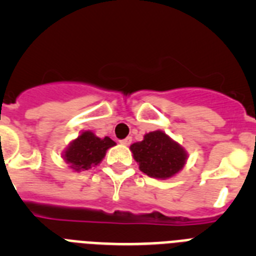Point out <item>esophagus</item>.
I'll return each instance as SVG.
<instances>
[{
  "label": "esophagus",
  "instance_id": "1",
  "mask_svg": "<svg viewBox=\"0 0 256 256\" xmlns=\"http://www.w3.org/2000/svg\"><path fill=\"white\" fill-rule=\"evenodd\" d=\"M130 142H132V138H130V137H126V138L122 140V141H120V144H123V146H130Z\"/></svg>",
  "mask_w": 256,
  "mask_h": 256
}]
</instances>
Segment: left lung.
<instances>
[{"instance_id":"8db88e82","label":"left lung","mask_w":256,"mask_h":256,"mask_svg":"<svg viewBox=\"0 0 256 256\" xmlns=\"http://www.w3.org/2000/svg\"><path fill=\"white\" fill-rule=\"evenodd\" d=\"M133 158L142 173L156 180H169L186 165L188 154L182 144L162 130H154L130 144Z\"/></svg>"}]
</instances>
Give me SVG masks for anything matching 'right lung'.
Here are the masks:
<instances>
[{
    "mask_svg": "<svg viewBox=\"0 0 256 256\" xmlns=\"http://www.w3.org/2000/svg\"><path fill=\"white\" fill-rule=\"evenodd\" d=\"M115 144L108 136L101 138L92 130H83L76 138L70 141L61 156L72 170H88L100 164L105 158L106 151Z\"/></svg>",
    "mask_w": 256,
    "mask_h": 256,
    "instance_id": "add662e5",
    "label": "right lung"
}]
</instances>
